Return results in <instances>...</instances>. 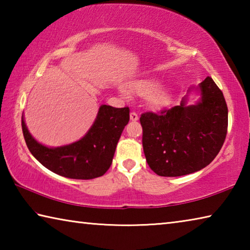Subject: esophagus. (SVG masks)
<instances>
[{
	"mask_svg": "<svg viewBox=\"0 0 250 250\" xmlns=\"http://www.w3.org/2000/svg\"><path fill=\"white\" fill-rule=\"evenodd\" d=\"M130 120H131V121H138V120H139L138 113L134 112V111L131 112V113H130Z\"/></svg>",
	"mask_w": 250,
	"mask_h": 250,
	"instance_id": "obj_1",
	"label": "esophagus"
}]
</instances>
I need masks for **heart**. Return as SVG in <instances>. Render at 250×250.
<instances>
[{
	"label": "heart",
	"instance_id": "heart-1",
	"mask_svg": "<svg viewBox=\"0 0 250 250\" xmlns=\"http://www.w3.org/2000/svg\"><path fill=\"white\" fill-rule=\"evenodd\" d=\"M130 89L135 94L146 97L152 107L160 109L170 104L171 94L166 86L159 84L155 79H139L130 83ZM122 95H126V91L122 89Z\"/></svg>",
	"mask_w": 250,
	"mask_h": 250
}]
</instances>
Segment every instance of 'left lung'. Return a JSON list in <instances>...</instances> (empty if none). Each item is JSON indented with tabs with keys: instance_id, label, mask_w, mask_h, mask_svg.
<instances>
[{
	"instance_id": "8db88e82",
	"label": "left lung",
	"mask_w": 250,
	"mask_h": 250,
	"mask_svg": "<svg viewBox=\"0 0 250 250\" xmlns=\"http://www.w3.org/2000/svg\"><path fill=\"white\" fill-rule=\"evenodd\" d=\"M201 97L188 105V94ZM142 146L151 170L160 176H182L197 172L215 159L225 141L228 109L223 92L207 77L191 87L180 105L156 115L143 113Z\"/></svg>"
}]
</instances>
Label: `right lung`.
<instances>
[{"instance_id":"obj_1","label":"right lung","mask_w":250,"mask_h":250,"mask_svg":"<svg viewBox=\"0 0 250 250\" xmlns=\"http://www.w3.org/2000/svg\"><path fill=\"white\" fill-rule=\"evenodd\" d=\"M130 110L101 104L90 129L80 140L50 147L36 140L22 117V129L28 150L41 164L58 175L76 180L103 176L112 163L117 143L130 119Z\"/></svg>"}]
</instances>
